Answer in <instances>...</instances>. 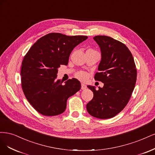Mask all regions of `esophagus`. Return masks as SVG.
Here are the masks:
<instances>
[{
    "mask_svg": "<svg viewBox=\"0 0 155 155\" xmlns=\"http://www.w3.org/2000/svg\"><path fill=\"white\" fill-rule=\"evenodd\" d=\"M86 87H87V86H86V84H84V83L81 84V89H82V90H84V89H86Z\"/></svg>",
    "mask_w": 155,
    "mask_h": 155,
    "instance_id": "obj_1",
    "label": "esophagus"
}]
</instances>
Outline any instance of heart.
I'll use <instances>...</instances> for the list:
<instances>
[{
    "label": "heart",
    "instance_id": "b5f03b06",
    "mask_svg": "<svg viewBox=\"0 0 155 155\" xmlns=\"http://www.w3.org/2000/svg\"><path fill=\"white\" fill-rule=\"evenodd\" d=\"M76 76H77V77H78V78L81 79V80H85L87 78V75H86V73H84L83 71L78 72V73H77Z\"/></svg>",
    "mask_w": 155,
    "mask_h": 155
}]
</instances>
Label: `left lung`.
<instances>
[{
	"label": "left lung",
	"mask_w": 155,
	"mask_h": 155,
	"mask_svg": "<svg viewBox=\"0 0 155 155\" xmlns=\"http://www.w3.org/2000/svg\"><path fill=\"white\" fill-rule=\"evenodd\" d=\"M101 51V61L94 75L104 87L87 86L93 98L86 105L91 116L107 119L116 116L126 106L137 81V69L131 51L124 44L110 37H93Z\"/></svg>",
	"instance_id": "8db88e82"
}]
</instances>
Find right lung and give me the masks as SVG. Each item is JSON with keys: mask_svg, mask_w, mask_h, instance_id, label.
I'll list each match as a JSON object with an SVG mask.
<instances>
[{"mask_svg": "<svg viewBox=\"0 0 155 155\" xmlns=\"http://www.w3.org/2000/svg\"><path fill=\"white\" fill-rule=\"evenodd\" d=\"M87 36L49 33L35 43L24 57L21 84L24 95L33 108L44 116H55L66 108L67 100L78 91L81 84L69 79L56 80L58 68L68 65L73 49Z\"/></svg>", "mask_w": 155, "mask_h": 155, "instance_id": "right-lung-1", "label": "right lung"}]
</instances>
